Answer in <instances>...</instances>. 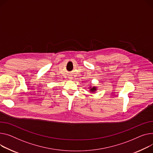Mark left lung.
Segmentation results:
<instances>
[{"mask_svg":"<svg viewBox=\"0 0 153 153\" xmlns=\"http://www.w3.org/2000/svg\"><path fill=\"white\" fill-rule=\"evenodd\" d=\"M96 90H97L96 87H92V88H90V90L91 91H93V92H94V91H95Z\"/></svg>","mask_w":153,"mask_h":153,"instance_id":"left-lung-1","label":"left lung"}]
</instances>
